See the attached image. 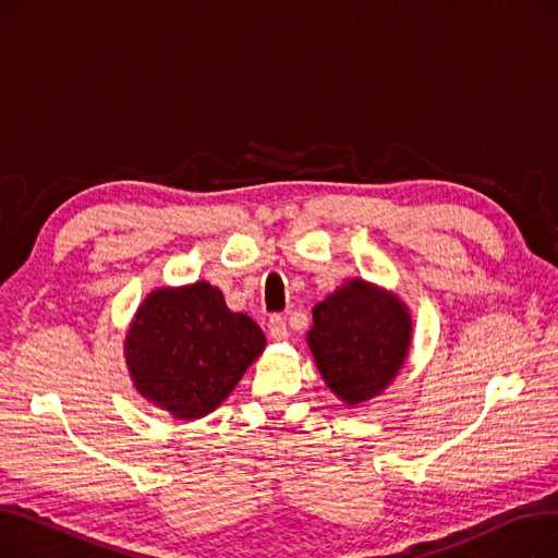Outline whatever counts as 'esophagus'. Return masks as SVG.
I'll use <instances>...</instances> for the list:
<instances>
[{
  "instance_id": "34e87169",
  "label": "esophagus",
  "mask_w": 558,
  "mask_h": 558,
  "mask_svg": "<svg viewBox=\"0 0 558 558\" xmlns=\"http://www.w3.org/2000/svg\"><path fill=\"white\" fill-rule=\"evenodd\" d=\"M269 335L276 341H284L289 337V328H287V320L282 316H271L269 318Z\"/></svg>"
}]
</instances>
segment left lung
<instances>
[{"mask_svg":"<svg viewBox=\"0 0 558 558\" xmlns=\"http://www.w3.org/2000/svg\"><path fill=\"white\" fill-rule=\"evenodd\" d=\"M307 345L328 389L357 407L383 393L409 357L412 314L393 291L350 278L312 310Z\"/></svg>","mask_w":558,"mask_h":558,"instance_id":"left-lung-1","label":"left lung"}]
</instances>
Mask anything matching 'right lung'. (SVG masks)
Listing matches in <instances>:
<instances>
[{
  "label": "right lung",
  "mask_w": 558,
  "mask_h": 558,
  "mask_svg": "<svg viewBox=\"0 0 558 558\" xmlns=\"http://www.w3.org/2000/svg\"><path fill=\"white\" fill-rule=\"evenodd\" d=\"M267 337L230 312L221 289L198 280L158 287L137 307L124 339L135 391L175 421H198L232 393Z\"/></svg>",
  "instance_id": "1"
}]
</instances>
